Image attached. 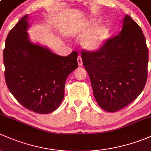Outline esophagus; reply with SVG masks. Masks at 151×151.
Segmentation results:
<instances>
[{"mask_svg": "<svg viewBox=\"0 0 151 151\" xmlns=\"http://www.w3.org/2000/svg\"><path fill=\"white\" fill-rule=\"evenodd\" d=\"M78 64L79 66H82V65H83V63H82V59L81 57V56H78Z\"/></svg>", "mask_w": 151, "mask_h": 151, "instance_id": "1", "label": "esophagus"}]
</instances>
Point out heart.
<instances>
[{
    "instance_id": "obj_1",
    "label": "heart",
    "mask_w": 151,
    "mask_h": 151,
    "mask_svg": "<svg viewBox=\"0 0 151 151\" xmlns=\"http://www.w3.org/2000/svg\"><path fill=\"white\" fill-rule=\"evenodd\" d=\"M98 19H90L83 25L74 29L73 33L84 35L81 44L84 49L90 52L98 51L109 38L110 29L108 24H98Z\"/></svg>"
}]
</instances>
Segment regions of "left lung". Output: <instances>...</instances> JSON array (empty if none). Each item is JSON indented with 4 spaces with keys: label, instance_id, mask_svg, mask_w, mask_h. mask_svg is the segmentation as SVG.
I'll return each instance as SVG.
<instances>
[{
    "label": "left lung",
    "instance_id": "1",
    "mask_svg": "<svg viewBox=\"0 0 151 151\" xmlns=\"http://www.w3.org/2000/svg\"><path fill=\"white\" fill-rule=\"evenodd\" d=\"M94 98L101 108L116 112L140 94L147 77L148 49L140 27L125 15L122 31L97 52L82 51Z\"/></svg>",
    "mask_w": 151,
    "mask_h": 151
}]
</instances>
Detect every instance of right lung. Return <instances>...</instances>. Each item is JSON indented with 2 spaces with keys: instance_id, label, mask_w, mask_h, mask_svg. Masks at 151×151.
<instances>
[{
  "instance_id": "add662e5",
  "label": "right lung",
  "mask_w": 151,
  "mask_h": 151,
  "mask_svg": "<svg viewBox=\"0 0 151 151\" xmlns=\"http://www.w3.org/2000/svg\"><path fill=\"white\" fill-rule=\"evenodd\" d=\"M28 14L11 29L4 50L5 79L14 97L27 109L40 114L59 108L69 74L78 68V53L67 57L32 43L27 32Z\"/></svg>"
}]
</instances>
